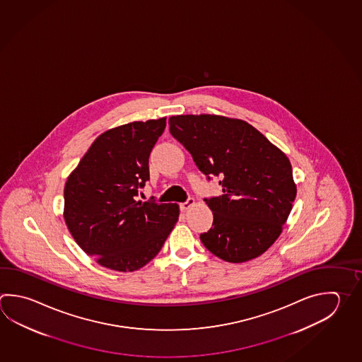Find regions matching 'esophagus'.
<instances>
[{"label":"esophagus","mask_w":362,"mask_h":362,"mask_svg":"<svg viewBox=\"0 0 362 362\" xmlns=\"http://www.w3.org/2000/svg\"><path fill=\"white\" fill-rule=\"evenodd\" d=\"M193 205H194V199H193V198H188L185 202L180 204V209H182L183 211H187V210L191 209Z\"/></svg>","instance_id":"1"}]
</instances>
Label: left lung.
<instances>
[{"instance_id": "obj_1", "label": "left lung", "mask_w": 362, "mask_h": 362, "mask_svg": "<svg viewBox=\"0 0 362 362\" xmlns=\"http://www.w3.org/2000/svg\"><path fill=\"white\" fill-rule=\"evenodd\" d=\"M169 125L206 179L220 177L223 194L205 198L214 221L199 235L204 246L233 264L262 255L279 237L297 193L288 157L238 119L177 115Z\"/></svg>"}]
</instances>
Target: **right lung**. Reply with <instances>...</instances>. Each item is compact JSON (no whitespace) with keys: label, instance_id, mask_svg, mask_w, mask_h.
<instances>
[{"label":"right lung","instance_id":"obj_1","mask_svg":"<svg viewBox=\"0 0 362 362\" xmlns=\"http://www.w3.org/2000/svg\"><path fill=\"white\" fill-rule=\"evenodd\" d=\"M166 117L134 122L95 138L64 189V218L78 246L103 267L134 272L160 252L179 206L136 201Z\"/></svg>","mask_w":362,"mask_h":362}]
</instances>
